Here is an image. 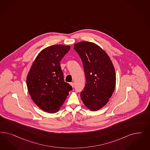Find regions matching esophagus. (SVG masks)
Segmentation results:
<instances>
[{
  "label": "esophagus",
  "instance_id": "esophagus-1",
  "mask_svg": "<svg viewBox=\"0 0 150 150\" xmlns=\"http://www.w3.org/2000/svg\"><path fill=\"white\" fill-rule=\"evenodd\" d=\"M70 85L71 86V87H72L73 88L74 87V83H73V82H71V83H70Z\"/></svg>",
  "mask_w": 150,
  "mask_h": 150
}]
</instances>
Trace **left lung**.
I'll list each match as a JSON object with an SVG mask.
<instances>
[{
  "mask_svg": "<svg viewBox=\"0 0 150 150\" xmlns=\"http://www.w3.org/2000/svg\"><path fill=\"white\" fill-rule=\"evenodd\" d=\"M74 49L81 59L86 85L80 96L85 105L91 111L103 107L113 95L116 83L113 64L107 53L94 43L82 41Z\"/></svg>",
  "mask_w": 150,
  "mask_h": 150,
  "instance_id": "left-lung-1",
  "label": "left lung"
}]
</instances>
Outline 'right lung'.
Returning <instances> with one entry per match:
<instances>
[{"mask_svg":"<svg viewBox=\"0 0 150 150\" xmlns=\"http://www.w3.org/2000/svg\"><path fill=\"white\" fill-rule=\"evenodd\" d=\"M70 46L56 45L41 50L26 78L27 89L34 103L50 113L58 112L73 88L64 81L60 61Z\"/></svg>","mask_w":150,"mask_h":150,"instance_id":"obj_1","label":"right lung"}]
</instances>
